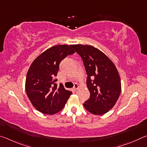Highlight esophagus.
<instances>
[{
    "label": "esophagus",
    "instance_id": "obj_1",
    "mask_svg": "<svg viewBox=\"0 0 147 147\" xmlns=\"http://www.w3.org/2000/svg\"><path fill=\"white\" fill-rule=\"evenodd\" d=\"M78 84L75 83V84H74V85L73 89H74V91H77V90H78Z\"/></svg>",
    "mask_w": 147,
    "mask_h": 147
}]
</instances>
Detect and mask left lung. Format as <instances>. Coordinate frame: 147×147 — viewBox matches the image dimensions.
Returning <instances> with one entry per match:
<instances>
[{
	"instance_id": "8db88e82",
	"label": "left lung",
	"mask_w": 147,
	"mask_h": 147,
	"mask_svg": "<svg viewBox=\"0 0 147 147\" xmlns=\"http://www.w3.org/2000/svg\"><path fill=\"white\" fill-rule=\"evenodd\" d=\"M86 68L90 96L83 104L94 115H103L113 108L121 91V79L115 65L102 52L90 45H73Z\"/></svg>"
}]
</instances>
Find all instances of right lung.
Wrapping results in <instances>:
<instances>
[{"instance_id":"right-lung-1","label":"right lung","mask_w":147,"mask_h":147,"mask_svg":"<svg viewBox=\"0 0 147 147\" xmlns=\"http://www.w3.org/2000/svg\"><path fill=\"white\" fill-rule=\"evenodd\" d=\"M75 52L72 45H56L43 52L32 62L27 73L25 89L32 105L44 114L56 113L65 105L72 92L59 86L57 74L60 62Z\"/></svg>"}]
</instances>
